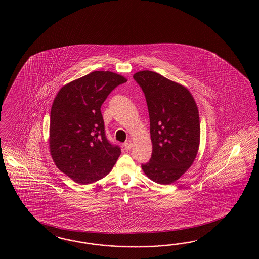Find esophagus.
Returning <instances> with one entry per match:
<instances>
[{
  "instance_id": "esophagus-1",
  "label": "esophagus",
  "mask_w": 259,
  "mask_h": 259,
  "mask_svg": "<svg viewBox=\"0 0 259 259\" xmlns=\"http://www.w3.org/2000/svg\"><path fill=\"white\" fill-rule=\"evenodd\" d=\"M123 146H124L125 150H130L132 148V146H133V143H132L131 141H127L126 142H124Z\"/></svg>"
}]
</instances>
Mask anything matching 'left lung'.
<instances>
[{
  "instance_id": "obj_1",
  "label": "left lung",
  "mask_w": 259,
  "mask_h": 259,
  "mask_svg": "<svg viewBox=\"0 0 259 259\" xmlns=\"http://www.w3.org/2000/svg\"><path fill=\"white\" fill-rule=\"evenodd\" d=\"M145 95L153 152L141 165L144 174L159 184L178 181L193 164L200 141L199 115L188 89L153 71L133 76Z\"/></svg>"
}]
</instances>
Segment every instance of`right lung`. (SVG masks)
Instances as JSON below:
<instances>
[{
    "label": "right lung",
    "instance_id": "right-lung-1",
    "mask_svg": "<svg viewBox=\"0 0 259 259\" xmlns=\"http://www.w3.org/2000/svg\"><path fill=\"white\" fill-rule=\"evenodd\" d=\"M127 81L110 71H94L65 84L50 113L49 148L56 166L71 180L89 184L109 174L120 148L106 139L101 106Z\"/></svg>",
    "mask_w": 259,
    "mask_h": 259
}]
</instances>
